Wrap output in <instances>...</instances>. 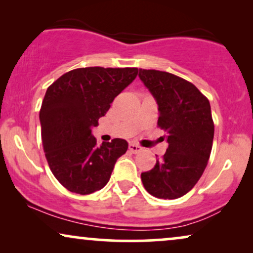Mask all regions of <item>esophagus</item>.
<instances>
[{
	"label": "esophagus",
	"instance_id": "1",
	"mask_svg": "<svg viewBox=\"0 0 253 253\" xmlns=\"http://www.w3.org/2000/svg\"><path fill=\"white\" fill-rule=\"evenodd\" d=\"M129 150L132 152V153H139V152H141V150H143V148H141L139 145H137V144H134V143H130L129 144Z\"/></svg>",
	"mask_w": 253,
	"mask_h": 253
}]
</instances>
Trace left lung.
<instances>
[{"label": "left lung", "mask_w": 253, "mask_h": 253, "mask_svg": "<svg viewBox=\"0 0 253 253\" xmlns=\"http://www.w3.org/2000/svg\"><path fill=\"white\" fill-rule=\"evenodd\" d=\"M138 76L158 103V126L168 143L154 168L141 172V181L157 198H179L202 177L212 151L210 101L195 85L169 72L139 69Z\"/></svg>", "instance_id": "1"}]
</instances>
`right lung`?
<instances>
[{"instance_id": "right-lung-1", "label": "right lung", "mask_w": 253, "mask_h": 253, "mask_svg": "<svg viewBox=\"0 0 253 253\" xmlns=\"http://www.w3.org/2000/svg\"><path fill=\"white\" fill-rule=\"evenodd\" d=\"M137 75V68H79L47 88L39 115L43 151L51 172L69 191L101 190L126 152L127 141L121 138L98 146L92 127Z\"/></svg>"}]
</instances>
